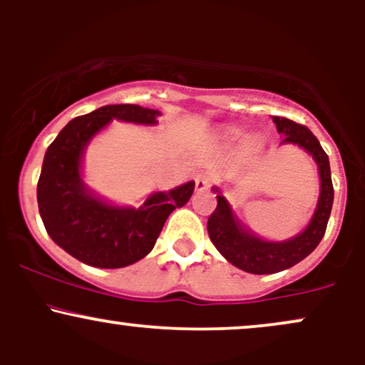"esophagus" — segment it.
<instances>
[{
    "label": "esophagus",
    "mask_w": 365,
    "mask_h": 365,
    "mask_svg": "<svg viewBox=\"0 0 365 365\" xmlns=\"http://www.w3.org/2000/svg\"><path fill=\"white\" fill-rule=\"evenodd\" d=\"M212 182H215V175L209 173V171H200L195 177V188L199 192L207 190V188L212 185Z\"/></svg>",
    "instance_id": "esophagus-1"
}]
</instances>
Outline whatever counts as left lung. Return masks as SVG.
Wrapping results in <instances>:
<instances>
[{
	"label": "left lung",
	"instance_id": "8db88e82",
	"mask_svg": "<svg viewBox=\"0 0 365 365\" xmlns=\"http://www.w3.org/2000/svg\"><path fill=\"white\" fill-rule=\"evenodd\" d=\"M276 128L283 135V144H297L307 150L317 163L321 177V194L317 207L307 228L300 235L284 242H267L244 228V225L233 215L232 206L215 187L217 206L207 220L209 238L228 262L238 269L252 274H273L295 266L319 245L324 237L326 226L333 207V182H331L329 159L321 148L316 135L304 125L288 118L273 116Z\"/></svg>",
	"mask_w": 365,
	"mask_h": 365
}]
</instances>
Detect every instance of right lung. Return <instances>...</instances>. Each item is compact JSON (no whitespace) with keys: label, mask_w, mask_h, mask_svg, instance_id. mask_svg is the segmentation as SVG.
Here are the masks:
<instances>
[{"label":"right lung","mask_w":365,"mask_h":365,"mask_svg":"<svg viewBox=\"0 0 365 365\" xmlns=\"http://www.w3.org/2000/svg\"><path fill=\"white\" fill-rule=\"evenodd\" d=\"M161 113L137 104H110L77 116L46 150L37 204L48 235L83 264L116 269L145 257L171 212L185 206L194 182L154 192L139 209L104 202L82 182V156L92 137L111 120L156 125Z\"/></svg>","instance_id":"add662e5"}]
</instances>
